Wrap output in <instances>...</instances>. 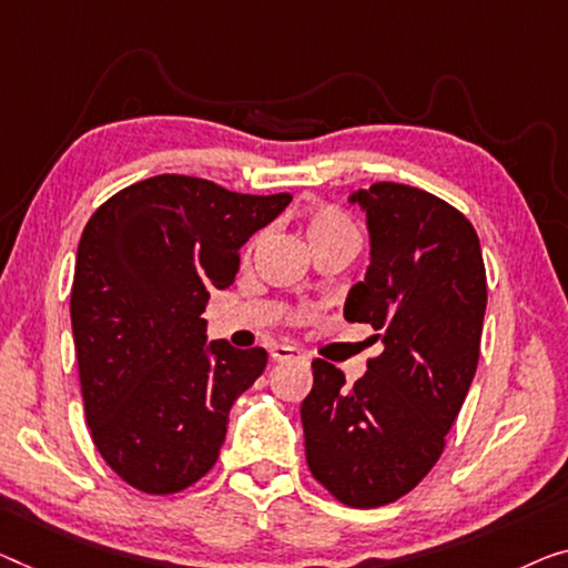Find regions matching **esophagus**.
Here are the masks:
<instances>
[{
    "instance_id": "obj_1",
    "label": "esophagus",
    "mask_w": 568,
    "mask_h": 568,
    "mask_svg": "<svg viewBox=\"0 0 568 568\" xmlns=\"http://www.w3.org/2000/svg\"><path fill=\"white\" fill-rule=\"evenodd\" d=\"M270 357H273L275 362H291V359H298L301 352L295 349V346L277 344V346H273V352H270Z\"/></svg>"
}]
</instances>
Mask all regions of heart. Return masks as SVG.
<instances>
[{"mask_svg": "<svg viewBox=\"0 0 568 568\" xmlns=\"http://www.w3.org/2000/svg\"><path fill=\"white\" fill-rule=\"evenodd\" d=\"M306 236H308V244H318V242H328V240L359 242L354 224L342 214V211H336V209L313 211L306 222Z\"/></svg>", "mask_w": 568, "mask_h": 568, "instance_id": "obj_1", "label": "heart"}]
</instances>
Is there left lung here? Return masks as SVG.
<instances>
[{
	"label": "left lung",
	"instance_id": "obj_1",
	"mask_svg": "<svg viewBox=\"0 0 568 568\" xmlns=\"http://www.w3.org/2000/svg\"><path fill=\"white\" fill-rule=\"evenodd\" d=\"M349 203L367 219L369 265L344 318L379 332L383 354L354 387L313 362L301 420L313 477L344 505L379 507L410 493L444 452L477 372L487 275L474 226L434 193L375 183Z\"/></svg>",
	"mask_w": 568,
	"mask_h": 568
}]
</instances>
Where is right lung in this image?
<instances>
[{
  "label": "right lung",
  "mask_w": 568,
  "mask_h": 568,
  "mask_svg": "<svg viewBox=\"0 0 568 568\" xmlns=\"http://www.w3.org/2000/svg\"><path fill=\"white\" fill-rule=\"evenodd\" d=\"M189 175H155L109 199L75 252L71 326L91 438L126 485L181 493L214 467L230 410L267 352L206 342L209 293L291 203Z\"/></svg>",
  "instance_id": "right-lung-1"
}]
</instances>
